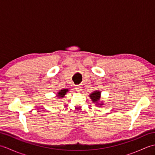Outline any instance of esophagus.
<instances>
[{
    "mask_svg": "<svg viewBox=\"0 0 155 155\" xmlns=\"http://www.w3.org/2000/svg\"><path fill=\"white\" fill-rule=\"evenodd\" d=\"M75 90L77 92H79L81 91V87L80 86H76L75 87Z\"/></svg>",
    "mask_w": 155,
    "mask_h": 155,
    "instance_id": "esophagus-1",
    "label": "esophagus"
}]
</instances>
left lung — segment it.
<instances>
[{
	"mask_svg": "<svg viewBox=\"0 0 155 155\" xmlns=\"http://www.w3.org/2000/svg\"><path fill=\"white\" fill-rule=\"evenodd\" d=\"M90 97L93 102H97L99 100L101 97V92L99 91H94L91 94H90ZM100 105H103V104H101Z\"/></svg>",
	"mask_w": 155,
	"mask_h": 155,
	"instance_id": "obj_1",
	"label": "left lung"
}]
</instances>
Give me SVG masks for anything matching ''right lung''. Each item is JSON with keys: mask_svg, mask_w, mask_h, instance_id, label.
Segmentation results:
<instances>
[{"mask_svg": "<svg viewBox=\"0 0 155 155\" xmlns=\"http://www.w3.org/2000/svg\"><path fill=\"white\" fill-rule=\"evenodd\" d=\"M68 91V89H63V90H61L58 92V98H62L63 97L65 94L67 93V92Z\"/></svg>", "mask_w": 155, "mask_h": 155, "instance_id": "1", "label": "right lung"}]
</instances>
